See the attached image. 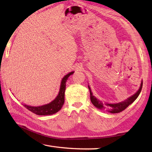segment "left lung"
<instances>
[{
  "mask_svg": "<svg viewBox=\"0 0 152 152\" xmlns=\"http://www.w3.org/2000/svg\"><path fill=\"white\" fill-rule=\"evenodd\" d=\"M142 86H143V82H141L140 88L138 90V91L136 92L135 94H133V96L129 98L128 99L125 100V101L121 102H119V103H117V104H106L107 106L110 107L109 112L111 113H118L123 111V110H124L126 108L129 106V105L131 104L132 102H134L135 101V99L138 97V96L140 95V92H141V88H142ZM88 88L90 91V94H91V101L92 102V103L93 104L96 108H98V109H103V108H105L103 106V104H102V102H100L99 100H97L96 98H95L93 95H92L91 88H90L89 86H88Z\"/></svg>",
  "mask_w": 152,
  "mask_h": 152,
  "instance_id": "left-lung-1",
  "label": "left lung"
}]
</instances>
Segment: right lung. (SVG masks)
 <instances>
[{
  "label": "right lung",
  "instance_id": "right-lung-1",
  "mask_svg": "<svg viewBox=\"0 0 152 152\" xmlns=\"http://www.w3.org/2000/svg\"><path fill=\"white\" fill-rule=\"evenodd\" d=\"M73 72H70L64 77L61 82V86L59 94L57 97L52 102L48 104L41 107H31L29 105L23 104L24 107L30 111L37 115H50L55 114L60 110L64 103V93L66 90V82L68 77L73 74Z\"/></svg>",
  "mask_w": 152,
  "mask_h": 152
}]
</instances>
